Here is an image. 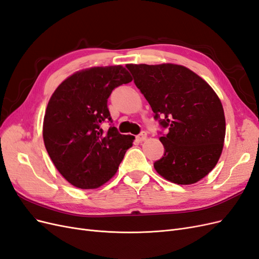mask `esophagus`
<instances>
[{"label": "esophagus", "instance_id": "esophagus-1", "mask_svg": "<svg viewBox=\"0 0 259 259\" xmlns=\"http://www.w3.org/2000/svg\"><path fill=\"white\" fill-rule=\"evenodd\" d=\"M136 139H137V142H139V143L145 142V140L147 139V133L143 132L142 134H139V135L136 137Z\"/></svg>", "mask_w": 259, "mask_h": 259}]
</instances>
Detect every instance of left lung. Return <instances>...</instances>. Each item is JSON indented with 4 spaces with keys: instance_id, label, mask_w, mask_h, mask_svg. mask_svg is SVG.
<instances>
[{
    "instance_id": "left-lung-1",
    "label": "left lung",
    "mask_w": 259,
    "mask_h": 259,
    "mask_svg": "<svg viewBox=\"0 0 259 259\" xmlns=\"http://www.w3.org/2000/svg\"><path fill=\"white\" fill-rule=\"evenodd\" d=\"M137 88L168 127L160 137L164 156L154 162L163 178L192 185L204 178L221 158L226 120L222 101L208 83L184 66L128 64Z\"/></svg>"
}]
</instances>
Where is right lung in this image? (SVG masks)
Segmentation results:
<instances>
[{"mask_svg": "<svg viewBox=\"0 0 259 259\" xmlns=\"http://www.w3.org/2000/svg\"><path fill=\"white\" fill-rule=\"evenodd\" d=\"M123 66L92 67L62 81L49 101L43 140L55 167L80 189H96L116 173L135 137L114 126L101 128L111 116L107 101L111 92L132 82Z\"/></svg>", "mask_w": 259, "mask_h": 259, "instance_id": "obj_1", "label": "right lung"}]
</instances>
